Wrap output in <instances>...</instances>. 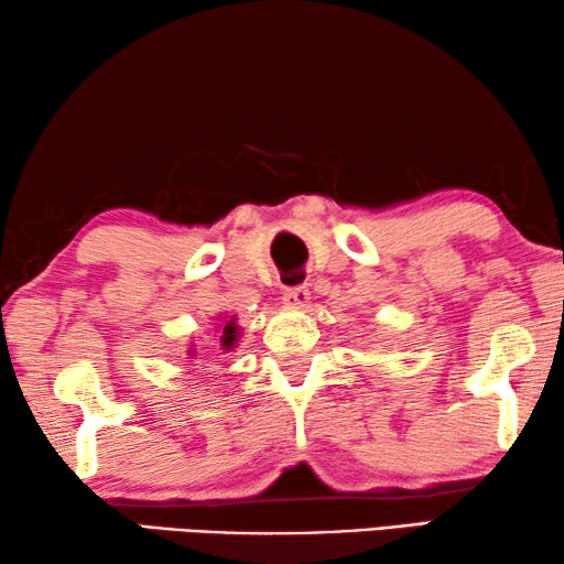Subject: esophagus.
I'll return each mask as SVG.
<instances>
[{"mask_svg":"<svg viewBox=\"0 0 564 564\" xmlns=\"http://www.w3.org/2000/svg\"><path fill=\"white\" fill-rule=\"evenodd\" d=\"M310 300L312 297H310V290L307 288H290V290H284V294H282L284 307H292V310L307 307Z\"/></svg>","mask_w":564,"mask_h":564,"instance_id":"34e87169","label":"esophagus"}]
</instances>
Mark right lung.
<instances>
[{
  "label": "right lung",
  "instance_id": "obj_1",
  "mask_svg": "<svg viewBox=\"0 0 564 564\" xmlns=\"http://www.w3.org/2000/svg\"><path fill=\"white\" fill-rule=\"evenodd\" d=\"M219 325H215V332L219 335V349H225V352H232V349L239 345V337H242V329L237 325V317H217ZM189 357L195 359V349L189 347Z\"/></svg>",
  "mask_w": 564,
  "mask_h": 564
}]
</instances>
